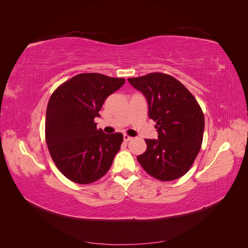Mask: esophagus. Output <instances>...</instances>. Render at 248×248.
<instances>
[{
	"label": "esophagus",
	"mask_w": 248,
	"mask_h": 248,
	"mask_svg": "<svg viewBox=\"0 0 248 248\" xmlns=\"http://www.w3.org/2000/svg\"><path fill=\"white\" fill-rule=\"evenodd\" d=\"M123 139H124V141H129V140H132V138H131V137H129V136H127V134H124V136H123Z\"/></svg>",
	"instance_id": "esophagus-1"
}]
</instances>
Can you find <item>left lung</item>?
<instances>
[{
  "label": "left lung",
  "mask_w": 248,
  "mask_h": 248,
  "mask_svg": "<svg viewBox=\"0 0 248 248\" xmlns=\"http://www.w3.org/2000/svg\"><path fill=\"white\" fill-rule=\"evenodd\" d=\"M146 97L149 118L156 122L158 140H146L138 161L150 176L172 181L184 176L199 154L205 119L193 95L181 82L160 72L128 78Z\"/></svg>",
  "instance_id": "obj_1"
}]
</instances>
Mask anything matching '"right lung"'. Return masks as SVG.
<instances>
[{
	"instance_id": "obj_1",
	"label": "right lung",
	"mask_w": 248,
	"mask_h": 248,
	"mask_svg": "<svg viewBox=\"0 0 248 248\" xmlns=\"http://www.w3.org/2000/svg\"><path fill=\"white\" fill-rule=\"evenodd\" d=\"M124 78L100 73H80L65 81L50 96L46 140L59 170L78 184L95 182L107 174L123 141V134L97 129L94 119L108 97Z\"/></svg>"
}]
</instances>
